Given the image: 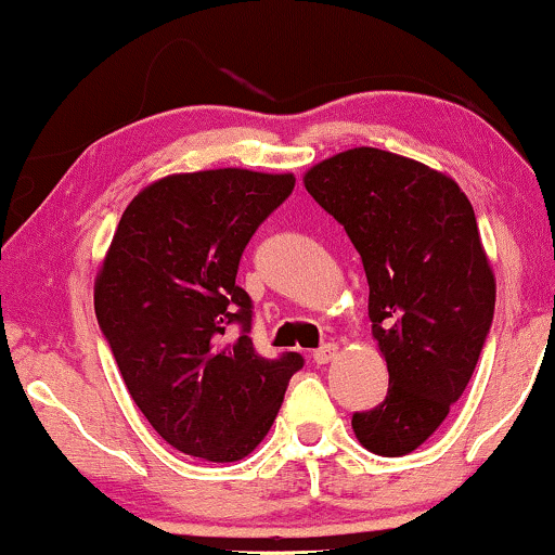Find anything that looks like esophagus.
Segmentation results:
<instances>
[{
	"label": "esophagus",
	"instance_id": "obj_1",
	"mask_svg": "<svg viewBox=\"0 0 555 555\" xmlns=\"http://www.w3.org/2000/svg\"><path fill=\"white\" fill-rule=\"evenodd\" d=\"M339 354V347L336 344H323V347H318L313 352V360L318 362V365H326V362H331Z\"/></svg>",
	"mask_w": 555,
	"mask_h": 555
}]
</instances>
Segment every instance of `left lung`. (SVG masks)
Here are the masks:
<instances>
[{
    "instance_id": "left-lung-1",
    "label": "left lung",
    "mask_w": 555,
    "mask_h": 555,
    "mask_svg": "<svg viewBox=\"0 0 555 555\" xmlns=\"http://www.w3.org/2000/svg\"><path fill=\"white\" fill-rule=\"evenodd\" d=\"M305 190L360 253L388 393L354 412L378 456L423 446L473 378L493 323L495 276L473 203L443 171L380 149H349L305 171Z\"/></svg>"
}]
</instances>
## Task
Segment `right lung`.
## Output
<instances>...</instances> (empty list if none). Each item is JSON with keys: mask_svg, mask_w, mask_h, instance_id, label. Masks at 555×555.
I'll use <instances>...</instances> for the list:
<instances>
[{"mask_svg": "<svg viewBox=\"0 0 555 555\" xmlns=\"http://www.w3.org/2000/svg\"><path fill=\"white\" fill-rule=\"evenodd\" d=\"M292 190V175L234 167L162 177L125 208L95 276V318L127 391L182 454L245 460L302 367L297 352L260 358L250 295L234 284L245 245ZM232 322L243 334L229 345Z\"/></svg>", "mask_w": 555, "mask_h": 555, "instance_id": "right-lung-1", "label": "right lung"}]
</instances>
